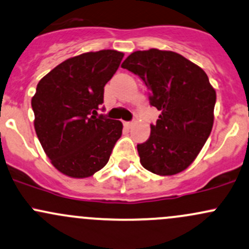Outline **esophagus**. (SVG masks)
I'll list each match as a JSON object with an SVG mask.
<instances>
[{"mask_svg":"<svg viewBox=\"0 0 249 249\" xmlns=\"http://www.w3.org/2000/svg\"><path fill=\"white\" fill-rule=\"evenodd\" d=\"M124 126L127 127V129H130V127L132 126V122H124Z\"/></svg>","mask_w":249,"mask_h":249,"instance_id":"esophagus-1","label":"esophagus"}]
</instances>
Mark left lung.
Segmentation results:
<instances>
[{"label":"left lung","mask_w":249,"mask_h":249,"mask_svg":"<svg viewBox=\"0 0 249 249\" xmlns=\"http://www.w3.org/2000/svg\"><path fill=\"white\" fill-rule=\"evenodd\" d=\"M122 68L142 78L150 105L161 111L149 140L137 144L141 164L162 177L185 171L213 130L216 90L208 75L181 54L158 49L132 52Z\"/></svg>","instance_id":"1"}]
</instances>
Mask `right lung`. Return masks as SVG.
<instances>
[{"mask_svg":"<svg viewBox=\"0 0 249 249\" xmlns=\"http://www.w3.org/2000/svg\"><path fill=\"white\" fill-rule=\"evenodd\" d=\"M123 57L116 50L86 52L62 62L36 86V136L54 168L67 177L83 179L104 168L122 136V122L98 116V109Z\"/></svg>","mask_w":249,"mask_h":249,"instance_id":"add662e5","label":"right lung"}]
</instances>
